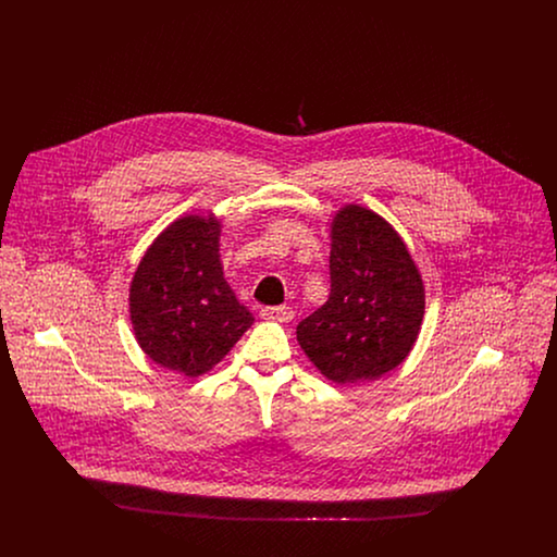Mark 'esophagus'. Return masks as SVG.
Segmentation results:
<instances>
[{"label": "esophagus", "instance_id": "esophagus-1", "mask_svg": "<svg viewBox=\"0 0 557 557\" xmlns=\"http://www.w3.org/2000/svg\"><path fill=\"white\" fill-rule=\"evenodd\" d=\"M261 315H263V319H269V321L286 323V321H290L292 319V309L290 307H286V305H280V307H265V309L261 311Z\"/></svg>", "mask_w": 557, "mask_h": 557}]
</instances>
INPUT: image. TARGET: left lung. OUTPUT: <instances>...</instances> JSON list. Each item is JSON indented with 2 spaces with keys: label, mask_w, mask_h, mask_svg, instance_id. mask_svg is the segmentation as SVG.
<instances>
[{
  "label": "left lung",
  "mask_w": 557,
  "mask_h": 557,
  "mask_svg": "<svg viewBox=\"0 0 557 557\" xmlns=\"http://www.w3.org/2000/svg\"><path fill=\"white\" fill-rule=\"evenodd\" d=\"M330 296L296 327L311 363L336 384L377 380L411 352L424 319L422 273L377 212L345 205L330 225Z\"/></svg>",
  "instance_id": "left-lung-1"
}]
</instances>
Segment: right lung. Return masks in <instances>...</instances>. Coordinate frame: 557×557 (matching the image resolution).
<instances>
[{
    "label": "right lung",
    "mask_w": 557,
    "mask_h": 557,
    "mask_svg": "<svg viewBox=\"0 0 557 557\" xmlns=\"http://www.w3.org/2000/svg\"><path fill=\"white\" fill-rule=\"evenodd\" d=\"M219 238L212 212L173 221L148 246L129 286L137 345L187 377L211 371L255 323L223 275Z\"/></svg>",
    "instance_id": "obj_1"
}]
</instances>
